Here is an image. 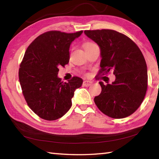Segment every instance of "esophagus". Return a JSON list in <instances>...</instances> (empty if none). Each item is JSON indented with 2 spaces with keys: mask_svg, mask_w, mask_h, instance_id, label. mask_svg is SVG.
Returning <instances> with one entry per match:
<instances>
[{
  "mask_svg": "<svg viewBox=\"0 0 159 159\" xmlns=\"http://www.w3.org/2000/svg\"><path fill=\"white\" fill-rule=\"evenodd\" d=\"M92 81H89V80H84L83 85L85 87H89L92 85Z\"/></svg>",
  "mask_w": 159,
  "mask_h": 159,
  "instance_id": "1",
  "label": "esophagus"
}]
</instances>
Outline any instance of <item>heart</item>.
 <instances>
[{
  "label": "heart",
  "instance_id": "heart-1",
  "mask_svg": "<svg viewBox=\"0 0 159 159\" xmlns=\"http://www.w3.org/2000/svg\"><path fill=\"white\" fill-rule=\"evenodd\" d=\"M94 44H95V43L93 42H86L85 44H84V48H85V50L87 49L88 48H89V47H91Z\"/></svg>",
  "mask_w": 159,
  "mask_h": 159
}]
</instances>
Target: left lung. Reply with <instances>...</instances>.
I'll use <instances>...</instances> for the list:
<instances>
[{"mask_svg":"<svg viewBox=\"0 0 159 159\" xmlns=\"http://www.w3.org/2000/svg\"><path fill=\"white\" fill-rule=\"evenodd\" d=\"M85 35L100 48V67L98 76L113 70L116 80L104 85L94 98L100 111L115 119L126 117L140 107L148 88L146 60L139 47L130 38L113 30H86Z\"/></svg>","mask_w":159,"mask_h":159,"instance_id":"1","label":"left lung"}]
</instances>
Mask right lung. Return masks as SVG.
Here are the masks:
<instances>
[{
    "label": "right lung",
    "instance_id": "obj_1",
    "mask_svg": "<svg viewBox=\"0 0 159 159\" xmlns=\"http://www.w3.org/2000/svg\"><path fill=\"white\" fill-rule=\"evenodd\" d=\"M82 33L47 31L26 50L19 68L20 86L28 106L42 119L52 121L63 116L72 106L74 91L82 85L79 77L67 83L57 77L58 67L69 63L70 43Z\"/></svg>",
    "mask_w": 159,
    "mask_h": 159
}]
</instances>
